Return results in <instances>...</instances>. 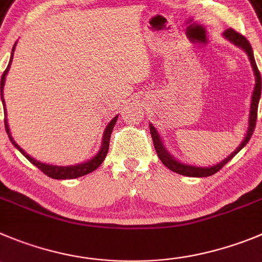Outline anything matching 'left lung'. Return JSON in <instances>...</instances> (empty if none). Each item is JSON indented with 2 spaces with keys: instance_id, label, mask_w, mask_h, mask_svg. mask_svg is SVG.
I'll list each match as a JSON object with an SVG mask.
<instances>
[{
  "instance_id": "1",
  "label": "left lung",
  "mask_w": 262,
  "mask_h": 262,
  "mask_svg": "<svg viewBox=\"0 0 262 262\" xmlns=\"http://www.w3.org/2000/svg\"><path fill=\"white\" fill-rule=\"evenodd\" d=\"M224 36L225 38L233 42L234 45H236L238 48L243 49L244 51L247 53L248 55L249 60H251V66L253 68V73H255V79H256V84H255V89H253L252 93V101H251V108H249V119H248V130H247L246 137H244V141L239 145V147L234 151L231 155L227 156L225 160H222L221 163L219 164L213 165V167H194V165H187V164H183L181 161L176 160L168 150L165 148L164 143H163V139H161L160 134L158 133V130L155 129V126L152 124H150V132H151V137H152V142L154 146H155V150L156 154H158L159 159L161 160V163L170 169L172 172L178 173V174H182V176H187V177H209V176L214 174V173L219 172L225 164H227L244 146L248 143V141L251 139L252 137L253 130H255V126H256V119H257V108H258V101H260V97H261V75H260V71H258L257 66H256L255 62V57H253V51H252V46L251 43L248 42L246 37L241 33H238L236 31H234L233 28H229L224 32Z\"/></svg>"
}]
</instances>
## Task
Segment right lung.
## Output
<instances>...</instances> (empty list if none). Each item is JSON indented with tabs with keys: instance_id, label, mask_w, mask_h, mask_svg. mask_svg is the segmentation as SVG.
I'll return each instance as SVG.
<instances>
[{
	"instance_id": "obj_1",
	"label": "right lung",
	"mask_w": 262,
	"mask_h": 262,
	"mask_svg": "<svg viewBox=\"0 0 262 262\" xmlns=\"http://www.w3.org/2000/svg\"><path fill=\"white\" fill-rule=\"evenodd\" d=\"M16 45V43H15ZM15 45H14L13 48V51H11V58H10V62H9V66H7V68L5 70L4 75H2L1 77V99H2V103H4L5 106V101H4V97H2V90H4V85H5V79H6V75L7 72H9V68H10V64H11V59H13V55H14V50H15ZM6 112V111H5ZM117 120V116H115L114 119L111 120L108 123V125H107L106 130H104L103 133V139H102V147L101 150L98 151L97 155L94 156V158H92L90 160L85 161V163H81V164H77V165H70V167H58V165H50V164H45V163H41V161H37L35 160L33 158H31V156L28 155L27 152H24L23 148H20V146L18 145V143L15 142L13 139V137H11V134H10V129H9V125H7V119L5 117V129H6V133L9 134V138L10 141H11V143L14 145V147L18 148L19 151H20L21 154H23L24 156H26L27 159H28L29 161H31L32 164L36 165V167L38 168V169L41 170L42 173H45L48 177L50 178H54V180H71V178H77V177H82V176L88 174V173H92L93 170L97 169L99 165L103 163L104 158H106L107 152H108V147H110V138H111V133H112V129H114L115 126V123H116Z\"/></svg>"
}]
</instances>
